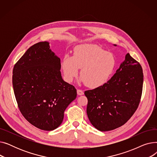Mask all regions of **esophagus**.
Instances as JSON below:
<instances>
[{"label":"esophagus","instance_id":"34e87169","mask_svg":"<svg viewBox=\"0 0 157 157\" xmlns=\"http://www.w3.org/2000/svg\"><path fill=\"white\" fill-rule=\"evenodd\" d=\"M77 94L78 95H82L84 94V92L81 90H77Z\"/></svg>","mask_w":157,"mask_h":157}]
</instances>
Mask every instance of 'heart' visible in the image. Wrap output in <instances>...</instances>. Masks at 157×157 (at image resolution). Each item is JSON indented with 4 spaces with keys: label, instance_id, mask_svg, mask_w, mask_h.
<instances>
[{
    "label": "heart",
    "instance_id": "heart-1",
    "mask_svg": "<svg viewBox=\"0 0 157 157\" xmlns=\"http://www.w3.org/2000/svg\"><path fill=\"white\" fill-rule=\"evenodd\" d=\"M117 66L114 55L94 44L77 46L72 56L65 55L61 62L63 78L71 83L80 71V81L91 88L104 85L109 79Z\"/></svg>",
    "mask_w": 157,
    "mask_h": 157
}]
</instances>
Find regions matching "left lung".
<instances>
[{"label":"left lung","mask_w":157,"mask_h":157,"mask_svg":"<svg viewBox=\"0 0 157 157\" xmlns=\"http://www.w3.org/2000/svg\"><path fill=\"white\" fill-rule=\"evenodd\" d=\"M143 84L141 66L127 53L107 83L85 92L88 98L86 113L92 125L102 132L124 125L137 108Z\"/></svg>","instance_id":"1"}]
</instances>
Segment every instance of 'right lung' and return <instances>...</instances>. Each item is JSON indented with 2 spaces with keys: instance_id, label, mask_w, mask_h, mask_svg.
Wrapping results in <instances>:
<instances>
[{
  "instance_id": "right-lung-1",
  "label": "right lung",
  "mask_w": 157,
  "mask_h": 157,
  "mask_svg": "<svg viewBox=\"0 0 157 157\" xmlns=\"http://www.w3.org/2000/svg\"><path fill=\"white\" fill-rule=\"evenodd\" d=\"M60 69V58L48 42L32 46L14 67L13 86L20 111L39 129L59 127L65 109L76 98V89L63 80Z\"/></svg>"
}]
</instances>
